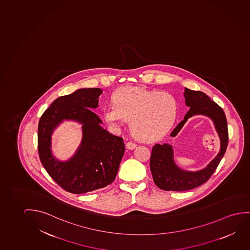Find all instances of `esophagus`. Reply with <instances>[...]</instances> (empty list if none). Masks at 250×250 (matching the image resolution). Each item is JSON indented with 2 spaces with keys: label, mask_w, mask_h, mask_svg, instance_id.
I'll return each instance as SVG.
<instances>
[{
  "label": "esophagus",
  "mask_w": 250,
  "mask_h": 250,
  "mask_svg": "<svg viewBox=\"0 0 250 250\" xmlns=\"http://www.w3.org/2000/svg\"><path fill=\"white\" fill-rule=\"evenodd\" d=\"M137 147V144L134 143V142H128L126 144V148H129V149H133V148H136Z\"/></svg>",
  "instance_id": "1"
}]
</instances>
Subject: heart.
<instances>
[{"label": "heart", "instance_id": "1", "mask_svg": "<svg viewBox=\"0 0 250 250\" xmlns=\"http://www.w3.org/2000/svg\"><path fill=\"white\" fill-rule=\"evenodd\" d=\"M112 101L104 107L105 120L117 127L130 120L132 132L146 141L163 138L177 117V100L167 91L124 87L113 94Z\"/></svg>", "mask_w": 250, "mask_h": 250}]
</instances>
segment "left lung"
<instances>
[{
	"label": "left lung",
	"instance_id": "left-lung-1",
	"mask_svg": "<svg viewBox=\"0 0 250 250\" xmlns=\"http://www.w3.org/2000/svg\"><path fill=\"white\" fill-rule=\"evenodd\" d=\"M184 97L185 103L189 107L188 112L185 115L184 120H181L171 132V137H175L192 116H207L212 120L220 138V150L206 167L198 171H187L178 167L174 162L172 145H154L150 156V171L155 184L164 191H187L207 182L216 170L228 145V125L224 110L201 91L185 87Z\"/></svg>",
	"mask_w": 250,
	"mask_h": 250
}]
</instances>
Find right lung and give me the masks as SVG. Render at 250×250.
I'll return each mask as SVG.
<instances>
[{
    "mask_svg": "<svg viewBox=\"0 0 250 250\" xmlns=\"http://www.w3.org/2000/svg\"><path fill=\"white\" fill-rule=\"evenodd\" d=\"M102 90L80 88L55 100L40 118L38 148L43 167L62 188L76 194L105 188L114 181L125 153L124 139L101 125L102 120L92 112L97 108ZM82 125L80 147L69 160L60 161L51 150V137L63 121Z\"/></svg>",
    "mask_w": 250,
    "mask_h": 250,
    "instance_id": "right-lung-1",
    "label": "right lung"
}]
</instances>
